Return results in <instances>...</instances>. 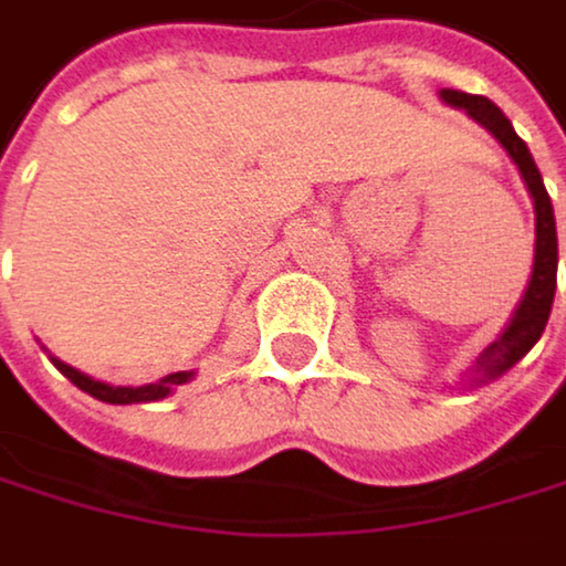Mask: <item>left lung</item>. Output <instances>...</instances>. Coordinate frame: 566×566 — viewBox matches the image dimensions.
Instances as JSON below:
<instances>
[{
    "mask_svg": "<svg viewBox=\"0 0 566 566\" xmlns=\"http://www.w3.org/2000/svg\"><path fill=\"white\" fill-rule=\"evenodd\" d=\"M439 99L447 106L463 109L486 134H493V140L506 150V157L516 164L523 184H527V193L534 200V221H537L534 224V234H537L534 238V271H531L527 289H523V298L513 308L503 332L476 355V361L463 376L467 386H483V382L500 379L506 369H513L516 361L537 345V338L547 328L554 292H557V224H554V205H551V193L544 187V177H541L527 144L516 137L513 124L503 116V109L493 99L473 96L463 90H439Z\"/></svg>",
    "mask_w": 566,
    "mask_h": 566,
    "instance_id": "left-lung-1",
    "label": "left lung"
}]
</instances>
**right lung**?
Segmentation results:
<instances>
[{
  "mask_svg": "<svg viewBox=\"0 0 566 566\" xmlns=\"http://www.w3.org/2000/svg\"><path fill=\"white\" fill-rule=\"evenodd\" d=\"M53 358V366L76 386V389H83V392H90L93 399H99V402H109V406H130V402H157V399H167L177 386H184V382H190L193 379V373H170V376H164L160 382H150V386H109V382H99V379H93V376H86V373H80V369H73V366H66V361H60L56 355H50Z\"/></svg>",
  "mask_w": 566,
  "mask_h": 566,
  "instance_id": "add662e5",
  "label": "right lung"
}]
</instances>
